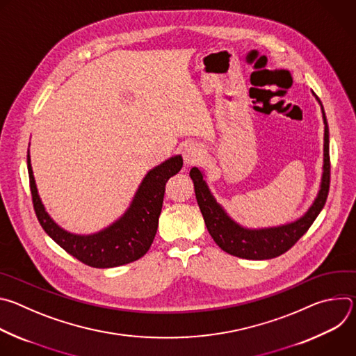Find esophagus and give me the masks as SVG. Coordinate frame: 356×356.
<instances>
[{
	"label": "esophagus",
	"mask_w": 356,
	"mask_h": 356,
	"mask_svg": "<svg viewBox=\"0 0 356 356\" xmlns=\"http://www.w3.org/2000/svg\"><path fill=\"white\" fill-rule=\"evenodd\" d=\"M202 156V150L197 143H188L183 149V159L187 166L194 165Z\"/></svg>",
	"instance_id": "obj_1"
}]
</instances>
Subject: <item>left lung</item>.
<instances>
[{
	"mask_svg": "<svg viewBox=\"0 0 356 356\" xmlns=\"http://www.w3.org/2000/svg\"><path fill=\"white\" fill-rule=\"evenodd\" d=\"M316 95V94H314ZM317 97V95H316ZM318 103L320 98L317 97ZM321 104V103H320ZM323 118H324V173L321 179L320 193L313 202L310 210L304 214L300 220L275 228L264 229H246L232 221L222 207L211 195L209 186L202 180V173L193 168L190 170V177L194 183L195 198L198 207L201 210L207 229L216 243L225 250L229 255L242 258V259H272L280 257L282 253L287 252L304 234L309 231L320 211L323 210L328 191H330V176H331V163H330V135L327 117L321 104Z\"/></svg>",
	"mask_w": 356,
	"mask_h": 356,
	"instance_id": "1",
	"label": "left lung"
}]
</instances>
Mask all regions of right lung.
<instances>
[{
    "instance_id": "obj_1",
    "label": "right lung",
    "mask_w": 356,
    "mask_h": 356,
    "mask_svg": "<svg viewBox=\"0 0 356 356\" xmlns=\"http://www.w3.org/2000/svg\"><path fill=\"white\" fill-rule=\"evenodd\" d=\"M183 159L179 155L152 169L142 180L131 207L117 222L92 235H74L62 229L44 211L38 195L28 150L29 186L39 224L72 257L98 269L131 264L149 250L158 231L166 181L179 173Z\"/></svg>"
}]
</instances>
